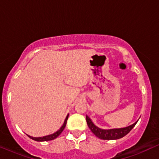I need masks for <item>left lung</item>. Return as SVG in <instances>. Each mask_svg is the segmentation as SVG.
<instances>
[{
  "mask_svg": "<svg viewBox=\"0 0 159 159\" xmlns=\"http://www.w3.org/2000/svg\"><path fill=\"white\" fill-rule=\"evenodd\" d=\"M86 120H87V123L88 127L90 128L93 134L98 138L102 140H116L120 139V138H123L125 136L126 134L130 132L131 130L136 125V123L132 124V125L122 128V129H108V130H105V129H101L99 128L94 125L93 122L91 121L88 116H86Z\"/></svg>",
  "mask_w": 159,
  "mask_h": 159,
  "instance_id": "8db88e82",
  "label": "left lung"
}]
</instances>
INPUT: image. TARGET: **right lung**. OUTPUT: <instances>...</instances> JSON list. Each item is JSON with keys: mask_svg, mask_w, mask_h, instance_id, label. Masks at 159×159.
<instances>
[{"mask_svg": "<svg viewBox=\"0 0 159 159\" xmlns=\"http://www.w3.org/2000/svg\"><path fill=\"white\" fill-rule=\"evenodd\" d=\"M68 116L69 115H67L65 121H64V123H63V125H62V127L61 129H59V130L57 131V132H56L55 133H54V134H50V135H48V136H45V137H43V138H33V137H30L29 136L28 137L30 138H31L34 140H36V141H47V140H54L57 137H58L60 135V134H61V132H63V129H64V128L66 127V122H67V120H68Z\"/></svg>", "mask_w": 159, "mask_h": 159, "instance_id": "add662e5", "label": "right lung"}]
</instances>
